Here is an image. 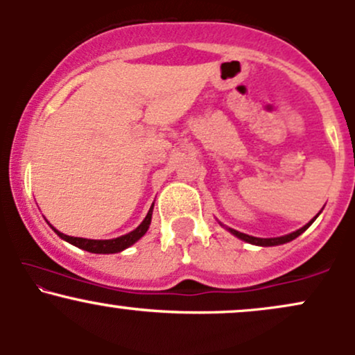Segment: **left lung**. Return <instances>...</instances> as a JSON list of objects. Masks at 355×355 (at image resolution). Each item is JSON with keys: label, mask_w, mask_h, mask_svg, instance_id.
Returning a JSON list of instances; mask_svg holds the SVG:
<instances>
[{"label": "left lung", "mask_w": 355, "mask_h": 355, "mask_svg": "<svg viewBox=\"0 0 355 355\" xmlns=\"http://www.w3.org/2000/svg\"><path fill=\"white\" fill-rule=\"evenodd\" d=\"M319 214H320V211H319ZM319 214H317L315 217H313V218L311 220V222L307 223V225H304L302 229H299V230L292 232V234H288V235H282V237H274V239H259V237H252V235L242 234V232H239V230H234V229H229V232H230V234H234L235 237H239L240 240H245V242H248V243H254V245H260V247L282 245V243H287V242H291V240H294V239L299 237L300 234H304V232L307 230L309 227L312 225V222H313V220H315L317 217H319Z\"/></svg>", "instance_id": "8db88e82"}]
</instances>
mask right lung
<instances>
[{"label":"right lung","instance_id":"add662e5","mask_svg":"<svg viewBox=\"0 0 355 355\" xmlns=\"http://www.w3.org/2000/svg\"><path fill=\"white\" fill-rule=\"evenodd\" d=\"M152 211H153V205L150 207L145 220L137 227L135 230L130 232V234H126V235H121V237L110 239V240H92V239H81V237H70V235L61 234V232L56 230L55 227H51V225L50 227L56 232V234H58V237L67 240V242H70L71 245L83 248V250H87V252H92V254H116V252L125 250V248L133 245L137 240H140L141 237H144V235L146 234V230H148L150 222H152Z\"/></svg>","mask_w":355,"mask_h":355}]
</instances>
